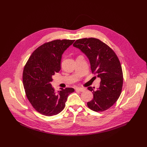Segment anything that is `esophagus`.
I'll use <instances>...</instances> for the list:
<instances>
[{
	"label": "esophagus",
	"mask_w": 147,
	"mask_h": 147,
	"mask_svg": "<svg viewBox=\"0 0 147 147\" xmlns=\"http://www.w3.org/2000/svg\"><path fill=\"white\" fill-rule=\"evenodd\" d=\"M85 90L84 88H77L76 89V91H78V92H83Z\"/></svg>",
	"instance_id": "obj_1"
}]
</instances>
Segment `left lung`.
<instances>
[{
  "label": "left lung",
  "mask_w": 147,
  "mask_h": 147,
  "mask_svg": "<svg viewBox=\"0 0 147 147\" xmlns=\"http://www.w3.org/2000/svg\"><path fill=\"white\" fill-rule=\"evenodd\" d=\"M73 47L86 55L92 73L101 80L97 90L88 87L94 95L93 99L87 102L88 107L95 112L108 109L119 99L123 86V72L117 55L109 46L94 38L77 39Z\"/></svg>",
  "instance_id": "1"
}]
</instances>
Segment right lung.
<instances>
[{
	"label": "right lung",
	"instance_id": "obj_1",
	"mask_svg": "<svg viewBox=\"0 0 147 147\" xmlns=\"http://www.w3.org/2000/svg\"><path fill=\"white\" fill-rule=\"evenodd\" d=\"M74 40H55L38 47L31 55L24 67L23 86L26 96L33 108L40 114L52 116L65 107L73 88H60L56 93L52 86V76L61 69L63 53Z\"/></svg>",
	"mask_w": 147,
	"mask_h": 147
}]
</instances>
